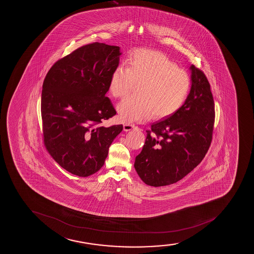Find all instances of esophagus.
I'll return each instance as SVG.
<instances>
[{
	"instance_id": "obj_1",
	"label": "esophagus",
	"mask_w": 254,
	"mask_h": 254,
	"mask_svg": "<svg viewBox=\"0 0 254 254\" xmlns=\"http://www.w3.org/2000/svg\"><path fill=\"white\" fill-rule=\"evenodd\" d=\"M134 128H136V126H134V125H129V124H125L124 125V130L125 131H130Z\"/></svg>"
}]
</instances>
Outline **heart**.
I'll return each mask as SVG.
<instances>
[{
  "label": "heart",
  "instance_id": "heart-1",
  "mask_svg": "<svg viewBox=\"0 0 254 254\" xmlns=\"http://www.w3.org/2000/svg\"><path fill=\"white\" fill-rule=\"evenodd\" d=\"M139 84L136 98H126L117 106L120 120L126 124L144 122L154 114L161 120L171 116L184 104L190 91V78L185 70L163 53L140 49L126 60V67L113 71L108 89L114 97L128 94Z\"/></svg>",
  "mask_w": 254,
  "mask_h": 254
}]
</instances>
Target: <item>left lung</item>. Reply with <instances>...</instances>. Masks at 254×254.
Segmentation results:
<instances>
[{
    "mask_svg": "<svg viewBox=\"0 0 254 254\" xmlns=\"http://www.w3.org/2000/svg\"><path fill=\"white\" fill-rule=\"evenodd\" d=\"M189 69L191 85L186 102L171 116L152 124L134 161L138 175L151 187L181 181L201 163L211 144L214 102L209 83L194 65Z\"/></svg>",
    "mask_w": 254,
    "mask_h": 254,
    "instance_id": "obj_1",
    "label": "left lung"
}]
</instances>
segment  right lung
I'll list each match as a JSON object with an SVG mask.
<instances>
[{
	"label": "right lung",
	"instance_id": "add662e5",
	"mask_svg": "<svg viewBox=\"0 0 254 254\" xmlns=\"http://www.w3.org/2000/svg\"><path fill=\"white\" fill-rule=\"evenodd\" d=\"M120 47L95 42L79 47L50 68L41 94L46 148L65 170L87 177L104 164L122 125L105 127L116 111L106 96L119 64Z\"/></svg>",
	"mask_w": 254,
	"mask_h": 254
}]
</instances>
